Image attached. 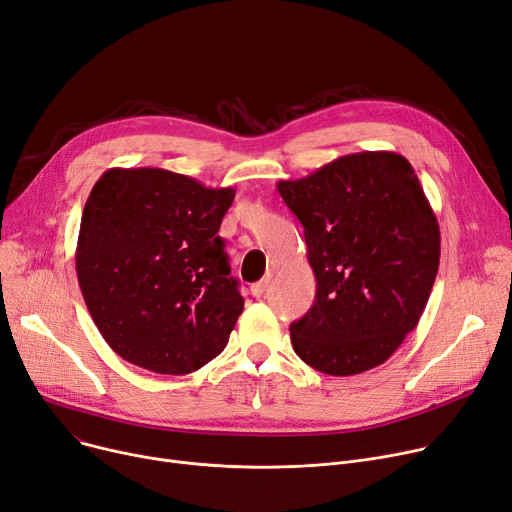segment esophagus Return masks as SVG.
I'll return each mask as SVG.
<instances>
[{"mask_svg": "<svg viewBox=\"0 0 512 512\" xmlns=\"http://www.w3.org/2000/svg\"><path fill=\"white\" fill-rule=\"evenodd\" d=\"M266 287H268V279L254 283V285L250 287V291H252V295H254V297H262V295H264V291H266Z\"/></svg>", "mask_w": 512, "mask_h": 512, "instance_id": "1", "label": "esophagus"}]
</instances>
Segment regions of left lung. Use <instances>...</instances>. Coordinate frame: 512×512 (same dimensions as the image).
Segmentation results:
<instances>
[{"instance_id":"1","label":"left lung","mask_w":512,"mask_h":512,"mask_svg":"<svg viewBox=\"0 0 512 512\" xmlns=\"http://www.w3.org/2000/svg\"><path fill=\"white\" fill-rule=\"evenodd\" d=\"M277 190L302 221L316 302L289 326L308 366L368 372L393 355L424 314L440 264V227L411 163L364 150Z\"/></svg>"}]
</instances>
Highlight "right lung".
Returning <instances> with one entry per match:
<instances>
[{"label":"right lung","mask_w":512,"mask_h":512,"mask_svg":"<svg viewBox=\"0 0 512 512\" xmlns=\"http://www.w3.org/2000/svg\"><path fill=\"white\" fill-rule=\"evenodd\" d=\"M233 188L159 167L105 171L82 210L76 273L107 345L157 374H190L227 345L244 310L221 221Z\"/></svg>","instance_id":"add662e5"}]
</instances>
